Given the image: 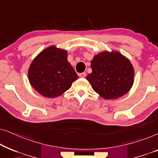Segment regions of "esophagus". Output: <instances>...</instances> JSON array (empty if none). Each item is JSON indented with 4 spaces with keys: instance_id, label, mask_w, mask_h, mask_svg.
<instances>
[{
    "instance_id": "esophagus-1",
    "label": "esophagus",
    "mask_w": 158,
    "mask_h": 158,
    "mask_svg": "<svg viewBox=\"0 0 158 158\" xmlns=\"http://www.w3.org/2000/svg\"><path fill=\"white\" fill-rule=\"evenodd\" d=\"M79 75H80V77H85L86 74H85V73H80Z\"/></svg>"
}]
</instances>
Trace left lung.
<instances>
[{
    "instance_id": "left-lung-1",
    "label": "left lung",
    "mask_w": 158,
    "mask_h": 158,
    "mask_svg": "<svg viewBox=\"0 0 158 158\" xmlns=\"http://www.w3.org/2000/svg\"><path fill=\"white\" fill-rule=\"evenodd\" d=\"M90 62L92 73L86 79L103 98H120L131 89L135 71L130 61L121 53L103 52L95 55Z\"/></svg>"
}]
</instances>
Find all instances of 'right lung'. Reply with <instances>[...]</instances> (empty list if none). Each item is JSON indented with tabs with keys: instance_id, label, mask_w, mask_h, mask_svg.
I'll list each match as a JSON object with an SVG mask.
<instances>
[{
	"instance_id": "1",
	"label": "right lung",
	"mask_w": 158,
	"mask_h": 158,
	"mask_svg": "<svg viewBox=\"0 0 158 158\" xmlns=\"http://www.w3.org/2000/svg\"><path fill=\"white\" fill-rule=\"evenodd\" d=\"M31 85L47 98H55L68 90L78 78L68 61V52L51 46L39 54L28 71Z\"/></svg>"
}]
</instances>
